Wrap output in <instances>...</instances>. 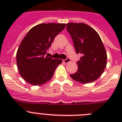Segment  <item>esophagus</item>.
Masks as SVG:
<instances>
[{
  "label": "esophagus",
  "mask_w": 122,
  "mask_h": 122,
  "mask_svg": "<svg viewBox=\"0 0 122 122\" xmlns=\"http://www.w3.org/2000/svg\"><path fill=\"white\" fill-rule=\"evenodd\" d=\"M63 62L65 63H68L69 62H70V59H69V58H67L66 59H65V60H63Z\"/></svg>",
  "instance_id": "esophagus-1"
}]
</instances>
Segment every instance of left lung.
I'll return each mask as SVG.
<instances>
[{
	"mask_svg": "<svg viewBox=\"0 0 122 122\" xmlns=\"http://www.w3.org/2000/svg\"><path fill=\"white\" fill-rule=\"evenodd\" d=\"M66 30L77 54V71L70 77L82 84L92 82L103 74L107 64V53L101 38L94 29L84 23H68Z\"/></svg>",
	"mask_w": 122,
	"mask_h": 122,
	"instance_id": "8db88e82",
	"label": "left lung"
}]
</instances>
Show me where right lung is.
Wrapping results in <instances>:
<instances>
[{"label": "right lung", "instance_id": "right-lung-1", "mask_svg": "<svg viewBox=\"0 0 122 122\" xmlns=\"http://www.w3.org/2000/svg\"><path fill=\"white\" fill-rule=\"evenodd\" d=\"M66 26L63 23H42L27 32L16 52L19 74L27 82L41 86L51 80L61 59L45 56L54 38Z\"/></svg>", "mask_w": 122, "mask_h": 122}]
</instances>
